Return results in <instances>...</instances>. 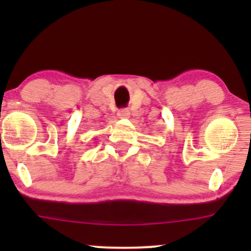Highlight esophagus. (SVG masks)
<instances>
[{"instance_id":"obj_1","label":"esophagus","mask_w":251,"mask_h":251,"mask_svg":"<svg viewBox=\"0 0 251 251\" xmlns=\"http://www.w3.org/2000/svg\"><path fill=\"white\" fill-rule=\"evenodd\" d=\"M118 116L120 119L128 118V116H130V111H128L127 109H121V110L118 111Z\"/></svg>"}]
</instances>
